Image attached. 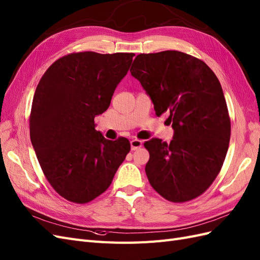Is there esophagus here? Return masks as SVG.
Segmentation results:
<instances>
[{
	"label": "esophagus",
	"mask_w": 260,
	"mask_h": 260,
	"mask_svg": "<svg viewBox=\"0 0 260 260\" xmlns=\"http://www.w3.org/2000/svg\"><path fill=\"white\" fill-rule=\"evenodd\" d=\"M143 146V142L139 139H133L131 140V147H132V150H136L138 148H140Z\"/></svg>",
	"instance_id": "34e87169"
}]
</instances>
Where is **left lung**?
Listing matches in <instances>:
<instances>
[{"label":"left lung","mask_w":260,"mask_h":260,"mask_svg":"<svg viewBox=\"0 0 260 260\" xmlns=\"http://www.w3.org/2000/svg\"><path fill=\"white\" fill-rule=\"evenodd\" d=\"M153 102L168 112L174 137L152 138L146 174L152 188L172 203L195 199L208 189L223 166L231 121L223 91L211 69L180 51L138 54L131 68Z\"/></svg>","instance_id":"left-lung-1"}]
</instances>
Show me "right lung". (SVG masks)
Instances as JSON below:
<instances>
[{"label":"right lung","instance_id":"add662e5","mask_svg":"<svg viewBox=\"0 0 260 260\" xmlns=\"http://www.w3.org/2000/svg\"><path fill=\"white\" fill-rule=\"evenodd\" d=\"M134 53L74 52L56 60L36 88L29 116L34 149L58 195L86 204L105 192L131 150L127 138L109 140L94 117L108 110Z\"/></svg>","mask_w":260,"mask_h":260}]
</instances>
